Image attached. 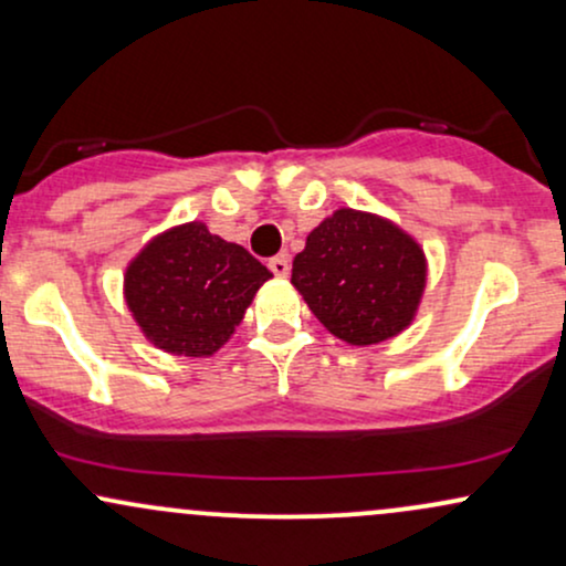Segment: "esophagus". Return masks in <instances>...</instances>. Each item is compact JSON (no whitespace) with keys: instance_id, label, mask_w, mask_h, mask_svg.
I'll use <instances>...</instances> for the list:
<instances>
[{"instance_id":"34e87169","label":"esophagus","mask_w":566,"mask_h":566,"mask_svg":"<svg viewBox=\"0 0 566 566\" xmlns=\"http://www.w3.org/2000/svg\"><path fill=\"white\" fill-rule=\"evenodd\" d=\"M269 269L274 271L276 276H287L290 274V258L287 255H276V258H271L269 261Z\"/></svg>"}]
</instances>
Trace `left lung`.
<instances>
[{
  "mask_svg": "<svg viewBox=\"0 0 566 566\" xmlns=\"http://www.w3.org/2000/svg\"><path fill=\"white\" fill-rule=\"evenodd\" d=\"M426 282L418 239L394 220L350 207L324 218L292 261V284L311 314L348 346H375L405 333Z\"/></svg>",
  "mask_w": 566,
  "mask_h": 566,
  "instance_id": "obj_1",
  "label": "left lung"
}]
</instances>
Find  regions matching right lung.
I'll use <instances>...</instances> for the list:
<instances>
[{
    "mask_svg": "<svg viewBox=\"0 0 566 566\" xmlns=\"http://www.w3.org/2000/svg\"><path fill=\"white\" fill-rule=\"evenodd\" d=\"M271 276L242 244L191 220L157 233L127 263L125 303L148 343L201 359L231 340Z\"/></svg>",
    "mask_w": 566,
    "mask_h": 566,
    "instance_id": "obj_1",
    "label": "right lung"
}]
</instances>
